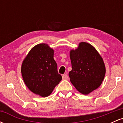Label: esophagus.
I'll return each instance as SVG.
<instances>
[{
    "label": "esophagus",
    "mask_w": 123,
    "mask_h": 123,
    "mask_svg": "<svg viewBox=\"0 0 123 123\" xmlns=\"http://www.w3.org/2000/svg\"><path fill=\"white\" fill-rule=\"evenodd\" d=\"M62 79L63 80H68V76L66 74H63L62 75Z\"/></svg>",
    "instance_id": "1"
}]
</instances>
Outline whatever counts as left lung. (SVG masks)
Returning a JSON list of instances; mask_svg holds the SVG:
<instances>
[{"instance_id":"left-lung-1","label":"left lung","mask_w":123,"mask_h":123,"mask_svg":"<svg viewBox=\"0 0 123 123\" xmlns=\"http://www.w3.org/2000/svg\"><path fill=\"white\" fill-rule=\"evenodd\" d=\"M72 70L70 81L83 94H88L100 86L105 74L102 57L90 44L81 42L78 48L70 52Z\"/></svg>"}]
</instances>
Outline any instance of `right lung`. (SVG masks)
Segmentation results:
<instances>
[{
    "label": "right lung",
    "mask_w": 123,
    "mask_h": 123,
    "mask_svg": "<svg viewBox=\"0 0 123 123\" xmlns=\"http://www.w3.org/2000/svg\"><path fill=\"white\" fill-rule=\"evenodd\" d=\"M21 73L28 88L43 97L50 95L62 80L54 60V50L44 43L29 51L22 64Z\"/></svg>",
    "instance_id": "add662e5"
}]
</instances>
